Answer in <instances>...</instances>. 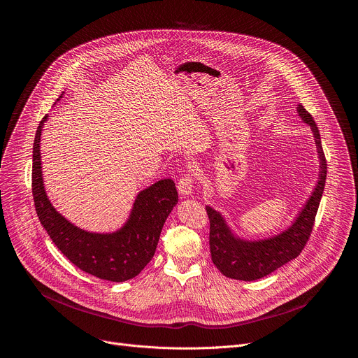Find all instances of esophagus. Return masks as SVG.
Returning <instances> with one entry per match:
<instances>
[{
	"label": "esophagus",
	"mask_w": 358,
	"mask_h": 358,
	"mask_svg": "<svg viewBox=\"0 0 358 358\" xmlns=\"http://www.w3.org/2000/svg\"><path fill=\"white\" fill-rule=\"evenodd\" d=\"M192 177L189 174H185L182 176L180 180H178V192L182 195V196H188L191 192H192Z\"/></svg>",
	"instance_id": "1"
}]
</instances>
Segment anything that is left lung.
<instances>
[{"mask_svg": "<svg viewBox=\"0 0 358 358\" xmlns=\"http://www.w3.org/2000/svg\"><path fill=\"white\" fill-rule=\"evenodd\" d=\"M297 116L313 133L319 159V178L309 199L286 229L262 239H246L232 231L220 211L211 206L206 207L210 218L211 258L214 265L227 278L245 282L262 279L297 258L310 236L324 191L327 164L320 133L312 115L299 105Z\"/></svg>", "mask_w": 358, "mask_h": 358, "instance_id": "obj_1", "label": "left lung"}]
</instances>
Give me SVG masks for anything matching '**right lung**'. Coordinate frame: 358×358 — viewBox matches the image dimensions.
<instances>
[{"label": "right lung", "instance_id": "right-lung-1", "mask_svg": "<svg viewBox=\"0 0 358 358\" xmlns=\"http://www.w3.org/2000/svg\"><path fill=\"white\" fill-rule=\"evenodd\" d=\"M46 120L48 115L38 126L32 148V195L42 227L80 271L110 282L133 279L155 257L166 220L178 202L174 181L164 178L141 189L129 218L117 231L101 234L82 229L57 211L45 191L39 147Z\"/></svg>", "mask_w": 358, "mask_h": 358}]
</instances>
